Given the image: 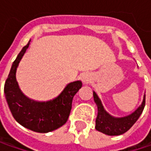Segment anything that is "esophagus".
<instances>
[{
  "label": "esophagus",
  "instance_id": "esophagus-1",
  "mask_svg": "<svg viewBox=\"0 0 151 151\" xmlns=\"http://www.w3.org/2000/svg\"><path fill=\"white\" fill-rule=\"evenodd\" d=\"M82 81L83 83H88L91 81V75L89 73H84L82 76Z\"/></svg>",
  "mask_w": 151,
  "mask_h": 151
}]
</instances>
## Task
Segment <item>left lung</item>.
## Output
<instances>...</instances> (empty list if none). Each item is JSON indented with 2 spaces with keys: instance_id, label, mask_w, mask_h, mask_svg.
<instances>
[{
  "instance_id": "8db88e82",
  "label": "left lung",
  "mask_w": 151,
  "mask_h": 151,
  "mask_svg": "<svg viewBox=\"0 0 151 151\" xmlns=\"http://www.w3.org/2000/svg\"><path fill=\"white\" fill-rule=\"evenodd\" d=\"M94 101L98 108V114L95 120V129L99 132L111 136L120 135L126 133L140 116L145 106V95H144L141 105L130 115L122 117H115L104 109L101 101L95 91H93Z\"/></svg>"
}]
</instances>
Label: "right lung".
Here are the masks:
<instances>
[{
	"label": "right lung",
	"instance_id": "right-lung-1",
	"mask_svg": "<svg viewBox=\"0 0 151 151\" xmlns=\"http://www.w3.org/2000/svg\"><path fill=\"white\" fill-rule=\"evenodd\" d=\"M30 40L17 55L7 77L4 93L14 119L23 127L37 133H49L64 125L72 109L73 96L82 87L80 80L69 83L62 93L48 101H35L21 91L16 79L17 68Z\"/></svg>",
	"mask_w": 151,
	"mask_h": 151
}]
</instances>
